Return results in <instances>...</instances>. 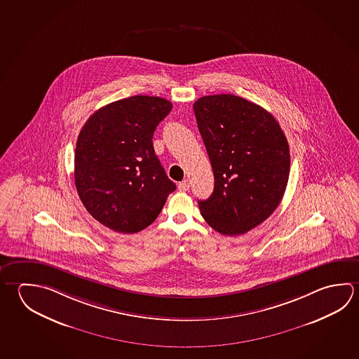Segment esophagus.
<instances>
[{"mask_svg":"<svg viewBox=\"0 0 359 359\" xmlns=\"http://www.w3.org/2000/svg\"><path fill=\"white\" fill-rule=\"evenodd\" d=\"M179 190H180V191H187V190H189L188 180H182V182L179 184Z\"/></svg>","mask_w":359,"mask_h":359,"instance_id":"1","label":"esophagus"}]
</instances>
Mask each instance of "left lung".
<instances>
[{
  "mask_svg": "<svg viewBox=\"0 0 359 359\" xmlns=\"http://www.w3.org/2000/svg\"><path fill=\"white\" fill-rule=\"evenodd\" d=\"M193 108L214 174L213 193L198 201L201 214L217 232L243 234L283 201L287 140L272 114L238 95H205Z\"/></svg>",
  "mask_w": 359,
  "mask_h": 359,
  "instance_id": "left-lung-1",
  "label": "left lung"
}]
</instances>
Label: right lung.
Wrapping results in <instances>:
<instances>
[{
    "label": "right lung",
    "instance_id": "right-lung-1",
    "mask_svg": "<svg viewBox=\"0 0 359 359\" xmlns=\"http://www.w3.org/2000/svg\"><path fill=\"white\" fill-rule=\"evenodd\" d=\"M171 108L164 98L133 95L95 111L79 133L76 191L89 214L114 232L145 229L177 189L152 145Z\"/></svg>",
    "mask_w": 359,
    "mask_h": 359
}]
</instances>
